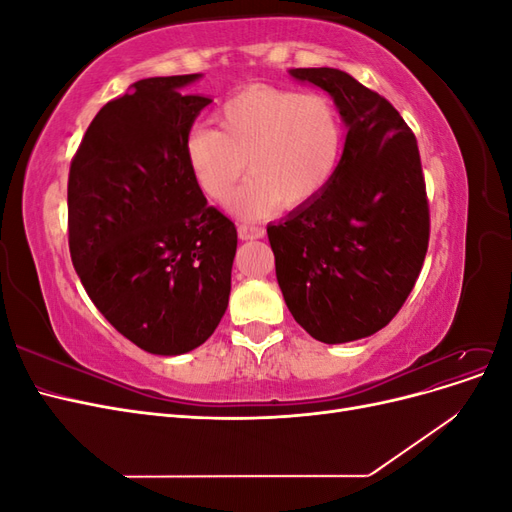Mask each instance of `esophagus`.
I'll return each mask as SVG.
<instances>
[{
	"label": "esophagus",
	"instance_id": "34e87169",
	"mask_svg": "<svg viewBox=\"0 0 512 512\" xmlns=\"http://www.w3.org/2000/svg\"><path fill=\"white\" fill-rule=\"evenodd\" d=\"M237 230H239V237L241 239H260V237H265V228H260V226H254V224H245V222H241L239 226H237Z\"/></svg>",
	"mask_w": 512,
	"mask_h": 512
}]
</instances>
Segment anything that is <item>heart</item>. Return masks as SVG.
Segmentation results:
<instances>
[{
  "instance_id": "b5f03b06",
  "label": "heart",
  "mask_w": 512,
  "mask_h": 512,
  "mask_svg": "<svg viewBox=\"0 0 512 512\" xmlns=\"http://www.w3.org/2000/svg\"><path fill=\"white\" fill-rule=\"evenodd\" d=\"M211 126L194 128L185 138L192 175L211 200L230 196L243 175L250 179L232 198L243 215L286 209L314 200L342 160L344 121L331 98L299 94L288 87L247 85L230 94Z\"/></svg>"
}]
</instances>
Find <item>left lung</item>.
<instances>
[{"mask_svg": "<svg viewBox=\"0 0 512 512\" xmlns=\"http://www.w3.org/2000/svg\"><path fill=\"white\" fill-rule=\"evenodd\" d=\"M333 96L344 156L314 200L267 226L284 301L318 342L384 329L406 303L429 245V200L416 136L397 108L335 68H294Z\"/></svg>", "mask_w": 512, "mask_h": 512, "instance_id": "left-lung-1", "label": "left lung"}]
</instances>
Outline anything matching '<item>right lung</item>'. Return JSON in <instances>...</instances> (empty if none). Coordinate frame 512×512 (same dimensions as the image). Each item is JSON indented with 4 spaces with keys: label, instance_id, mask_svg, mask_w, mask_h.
<instances>
[{
    "label": "right lung",
    "instance_id": "add662e5",
    "mask_svg": "<svg viewBox=\"0 0 512 512\" xmlns=\"http://www.w3.org/2000/svg\"><path fill=\"white\" fill-rule=\"evenodd\" d=\"M200 74L156 76L106 102L68 175V245L89 299L151 354L205 344L230 294L237 228L207 205L185 138L211 102L181 87Z\"/></svg>",
    "mask_w": 512,
    "mask_h": 512
}]
</instances>
